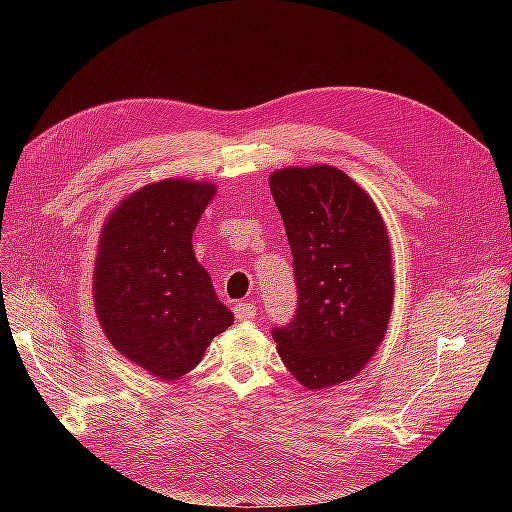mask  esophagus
Here are the masks:
<instances>
[{
	"instance_id": "obj_1",
	"label": "esophagus",
	"mask_w": 512,
	"mask_h": 512,
	"mask_svg": "<svg viewBox=\"0 0 512 512\" xmlns=\"http://www.w3.org/2000/svg\"><path fill=\"white\" fill-rule=\"evenodd\" d=\"M235 316H237V320H241V322L252 320V318L256 316V305L250 303V301L237 303V305H235Z\"/></svg>"
}]
</instances>
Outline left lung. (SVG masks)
Returning <instances> with one entry per match:
<instances>
[{
	"label": "left lung",
	"mask_w": 512,
	"mask_h": 512,
	"mask_svg": "<svg viewBox=\"0 0 512 512\" xmlns=\"http://www.w3.org/2000/svg\"><path fill=\"white\" fill-rule=\"evenodd\" d=\"M269 185L299 294L292 320L271 333L290 374L327 389L359 374L389 327L391 243L376 205L339 168H284Z\"/></svg>",
	"instance_id": "left-lung-1"
}]
</instances>
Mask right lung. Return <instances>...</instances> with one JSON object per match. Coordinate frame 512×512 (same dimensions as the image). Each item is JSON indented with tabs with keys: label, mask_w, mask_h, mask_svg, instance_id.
I'll use <instances>...</instances> for the list:
<instances>
[{
	"label": "right lung",
	"mask_w": 512,
	"mask_h": 512,
	"mask_svg": "<svg viewBox=\"0 0 512 512\" xmlns=\"http://www.w3.org/2000/svg\"><path fill=\"white\" fill-rule=\"evenodd\" d=\"M215 188L166 179L134 192L102 228L94 299L121 354L156 378L177 380L200 363L235 316L198 265L192 232Z\"/></svg>",
	"instance_id": "obj_1"
}]
</instances>
